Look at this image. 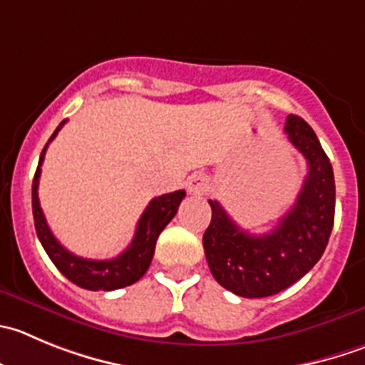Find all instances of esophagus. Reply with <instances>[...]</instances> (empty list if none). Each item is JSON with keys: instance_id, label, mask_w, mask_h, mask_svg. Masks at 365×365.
Returning a JSON list of instances; mask_svg holds the SVG:
<instances>
[{"instance_id": "esophagus-1", "label": "esophagus", "mask_w": 365, "mask_h": 365, "mask_svg": "<svg viewBox=\"0 0 365 365\" xmlns=\"http://www.w3.org/2000/svg\"><path fill=\"white\" fill-rule=\"evenodd\" d=\"M186 188H188L190 193L193 195H202V193L207 192L210 188V179L204 173H192L186 180Z\"/></svg>"}]
</instances>
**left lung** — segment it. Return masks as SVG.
<instances>
[{"instance_id": "obj_1", "label": "left lung", "mask_w": 365, "mask_h": 365, "mask_svg": "<svg viewBox=\"0 0 365 365\" xmlns=\"http://www.w3.org/2000/svg\"><path fill=\"white\" fill-rule=\"evenodd\" d=\"M284 133L308 165L296 204L267 235H251L210 200L211 222L202 237L215 279L242 297H267L289 289L321 259L335 218V179L310 125L290 114Z\"/></svg>"}]
</instances>
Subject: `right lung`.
Instances as JSON below:
<instances>
[{"label":"right lung","mask_w":365,"mask_h":365,"mask_svg":"<svg viewBox=\"0 0 365 365\" xmlns=\"http://www.w3.org/2000/svg\"><path fill=\"white\" fill-rule=\"evenodd\" d=\"M66 123L61 121L55 133L48 140L46 147L43 148L39 158V165H37L36 175H34L32 185V210H34V222H36V231L39 237L41 244H43L44 251L50 256L53 265L68 277L71 283L76 287L86 290H116L128 287V284L136 283L143 274L147 272L150 267L152 258H154L155 242H158L159 235L163 229L168 225V222L175 217L177 210H179L180 200L186 197L185 190H177L173 193H165L161 197H155L148 202L147 210L141 215L140 222H138L136 235H134L133 242L121 252L120 256L113 259H88L81 258V256L69 252L64 245L58 244L57 238L53 237V232L50 231L44 218L43 210L39 204V177H41V166H43L44 154L50 145V141L57 136L62 125Z\"/></svg>","instance_id":"add662e5"}]
</instances>
